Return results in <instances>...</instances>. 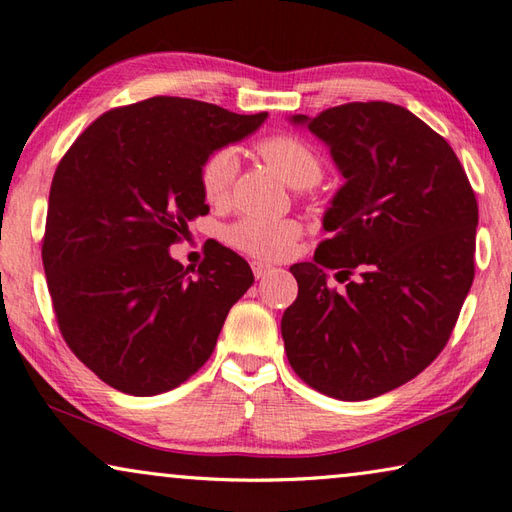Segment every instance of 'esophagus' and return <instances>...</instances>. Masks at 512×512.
<instances>
[{
  "mask_svg": "<svg viewBox=\"0 0 512 512\" xmlns=\"http://www.w3.org/2000/svg\"><path fill=\"white\" fill-rule=\"evenodd\" d=\"M250 266H253V275L257 277V279H262V277H266V275H270V273H273V266H268V264H262V262H253V264H250Z\"/></svg>",
  "mask_w": 512,
  "mask_h": 512,
  "instance_id": "obj_1",
  "label": "esophagus"
}]
</instances>
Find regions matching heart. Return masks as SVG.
Wrapping results in <instances>:
<instances>
[{"label":"heart","mask_w":512,"mask_h":512,"mask_svg":"<svg viewBox=\"0 0 512 512\" xmlns=\"http://www.w3.org/2000/svg\"><path fill=\"white\" fill-rule=\"evenodd\" d=\"M255 149L290 187H312L323 176L321 154L301 136L273 134L259 140ZM237 167V154L231 147L213 149L200 162L198 184L202 198L211 206L226 202ZM301 235L303 228L297 220H268V217L253 215L239 217L237 222L224 228L226 244L237 248L239 253L264 259V262H279V259L288 257Z\"/></svg>","instance_id":"1"}]
</instances>
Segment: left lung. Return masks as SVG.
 Masks as SVG:
<instances>
[{"mask_svg":"<svg viewBox=\"0 0 512 512\" xmlns=\"http://www.w3.org/2000/svg\"><path fill=\"white\" fill-rule=\"evenodd\" d=\"M308 129L330 145L345 184L312 262L290 266L299 295L281 336L312 389L376 398L436 361L458 323L475 277V191L447 140L400 105L345 103ZM325 269L348 281L341 296Z\"/></svg>","mask_w":512,"mask_h":512,"instance_id":"obj_1","label":"left lung"}]
</instances>
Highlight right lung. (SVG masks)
<instances>
[{
  "label": "right lung",
  "mask_w": 512,
  "mask_h": 512,
  "mask_svg": "<svg viewBox=\"0 0 512 512\" xmlns=\"http://www.w3.org/2000/svg\"><path fill=\"white\" fill-rule=\"evenodd\" d=\"M266 116L154 96L101 114L59 160L43 270L63 341L103 383L156 396L209 361L253 270L217 242L198 270L171 259L169 246L209 213L200 162Z\"/></svg>",
  "instance_id": "obj_1"
}]
</instances>
